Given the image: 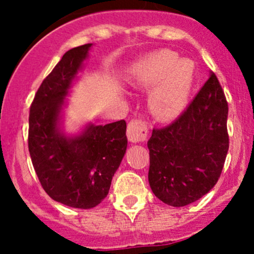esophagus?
Instances as JSON below:
<instances>
[{"mask_svg":"<svg viewBox=\"0 0 254 254\" xmlns=\"http://www.w3.org/2000/svg\"><path fill=\"white\" fill-rule=\"evenodd\" d=\"M127 139L131 142L145 141L147 137L148 130L145 122L142 120H131L127 125Z\"/></svg>","mask_w":254,"mask_h":254,"instance_id":"esophagus-1","label":"esophagus"}]
</instances>
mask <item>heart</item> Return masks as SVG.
<instances>
[{
	"label": "heart",
	"instance_id": "obj_1",
	"mask_svg": "<svg viewBox=\"0 0 254 254\" xmlns=\"http://www.w3.org/2000/svg\"><path fill=\"white\" fill-rule=\"evenodd\" d=\"M129 82L136 88L147 89V104L161 120L178 118L188 106L194 84V65L176 53L160 50L143 56L132 65Z\"/></svg>",
	"mask_w": 254,
	"mask_h": 254
}]
</instances>
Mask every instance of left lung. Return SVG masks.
Masks as SVG:
<instances>
[{
  "instance_id": "8db88e82",
  "label": "left lung",
  "mask_w": 254,
  "mask_h": 254,
  "mask_svg": "<svg viewBox=\"0 0 254 254\" xmlns=\"http://www.w3.org/2000/svg\"><path fill=\"white\" fill-rule=\"evenodd\" d=\"M224 91L210 72L187 111L168 127L153 129L148 183L171 206H186L209 193L219 181L229 151Z\"/></svg>"
}]
</instances>
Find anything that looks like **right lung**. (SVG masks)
<instances>
[{
  "instance_id": "obj_1",
  "label": "right lung",
  "mask_w": 254,
  "mask_h": 254,
  "mask_svg": "<svg viewBox=\"0 0 254 254\" xmlns=\"http://www.w3.org/2000/svg\"><path fill=\"white\" fill-rule=\"evenodd\" d=\"M91 48L84 44L64 54L40 84L29 113L28 147L40 184L51 199L77 209H91L106 198L127 146L125 120L89 123L76 135L61 129L66 97Z\"/></svg>"
}]
</instances>
